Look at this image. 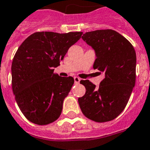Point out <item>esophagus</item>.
<instances>
[{
  "instance_id": "obj_1",
  "label": "esophagus",
  "mask_w": 150,
  "mask_h": 150,
  "mask_svg": "<svg viewBox=\"0 0 150 150\" xmlns=\"http://www.w3.org/2000/svg\"><path fill=\"white\" fill-rule=\"evenodd\" d=\"M74 81H75V84H79V82H80L81 79H79V77H74Z\"/></svg>"
}]
</instances>
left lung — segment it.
<instances>
[{"instance_id":"obj_1","label":"left lung","mask_w":150,"mask_h":150,"mask_svg":"<svg viewBox=\"0 0 150 150\" xmlns=\"http://www.w3.org/2000/svg\"><path fill=\"white\" fill-rule=\"evenodd\" d=\"M83 41L93 48V69L104 74L98 88L88 80L80 83L86 93L79 98L83 114L97 122L112 121L125 108L136 80V53L132 44L112 29L86 32Z\"/></svg>"}]
</instances>
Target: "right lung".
I'll return each mask as SVG.
<instances>
[{
    "label": "right lung",
    "instance_id": "1",
    "mask_svg": "<svg viewBox=\"0 0 150 150\" xmlns=\"http://www.w3.org/2000/svg\"><path fill=\"white\" fill-rule=\"evenodd\" d=\"M82 32H35L18 48L13 59L12 88L25 118L39 125L59 118L63 100L74 84L72 77L53 73Z\"/></svg>",
    "mask_w": 150,
    "mask_h": 150
}]
</instances>
